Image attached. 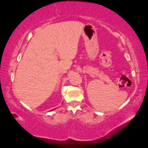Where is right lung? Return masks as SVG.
<instances>
[{"mask_svg":"<svg viewBox=\"0 0 148 148\" xmlns=\"http://www.w3.org/2000/svg\"><path fill=\"white\" fill-rule=\"evenodd\" d=\"M55 109H56V108H55V109H52V110H51V111H53V110H55Z\"/></svg>","mask_w":148,"mask_h":148,"instance_id":"add662e5","label":"right lung"}]
</instances>
